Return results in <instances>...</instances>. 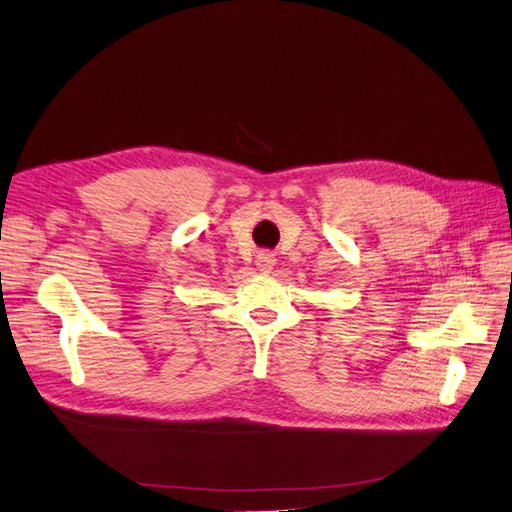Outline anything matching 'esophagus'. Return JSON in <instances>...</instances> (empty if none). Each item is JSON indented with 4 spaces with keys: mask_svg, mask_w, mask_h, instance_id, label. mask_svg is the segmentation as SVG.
Here are the masks:
<instances>
[{
    "mask_svg": "<svg viewBox=\"0 0 512 512\" xmlns=\"http://www.w3.org/2000/svg\"><path fill=\"white\" fill-rule=\"evenodd\" d=\"M256 265H258L260 271L267 273V271H271L273 265H275V256H273L271 252H260L258 258H256Z\"/></svg>",
    "mask_w": 512,
    "mask_h": 512,
    "instance_id": "esophagus-1",
    "label": "esophagus"
}]
</instances>
